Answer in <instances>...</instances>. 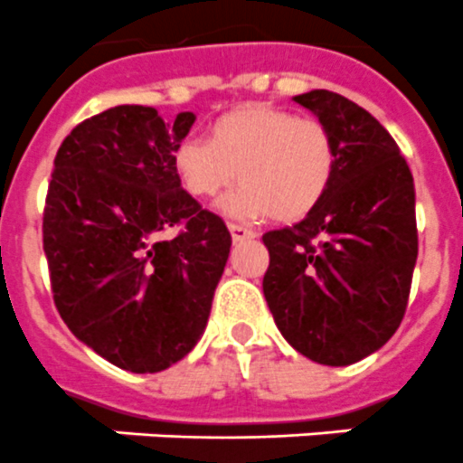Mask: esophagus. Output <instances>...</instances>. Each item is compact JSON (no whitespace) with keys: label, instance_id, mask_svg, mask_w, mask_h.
I'll use <instances>...</instances> for the list:
<instances>
[{"label":"esophagus","instance_id":"esophagus-1","mask_svg":"<svg viewBox=\"0 0 463 463\" xmlns=\"http://www.w3.org/2000/svg\"><path fill=\"white\" fill-rule=\"evenodd\" d=\"M228 231H231V237H232V242H244V240H254L256 232L254 231H249V228L244 226H237V223H228Z\"/></svg>","mask_w":463,"mask_h":463}]
</instances>
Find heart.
<instances>
[{
	"mask_svg": "<svg viewBox=\"0 0 463 463\" xmlns=\"http://www.w3.org/2000/svg\"><path fill=\"white\" fill-rule=\"evenodd\" d=\"M335 167L324 123L270 104L235 107L209 126V142L186 139L175 151L176 175L195 198H214L240 179L221 209L244 221L305 219L326 198Z\"/></svg>",
	"mask_w": 463,
	"mask_h": 463,
	"instance_id": "1",
	"label": "heart"
}]
</instances>
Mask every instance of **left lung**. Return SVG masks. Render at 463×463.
Segmentation results:
<instances>
[{
  "mask_svg": "<svg viewBox=\"0 0 463 463\" xmlns=\"http://www.w3.org/2000/svg\"><path fill=\"white\" fill-rule=\"evenodd\" d=\"M326 126L337 167L300 223L263 235V296L288 345L324 365L371 356L401 326L417 263L415 182L401 148L359 104L296 95Z\"/></svg>",
  "mask_w": 463,
  "mask_h": 463,
  "instance_id": "left-lung-1",
  "label": "left lung"
}]
</instances>
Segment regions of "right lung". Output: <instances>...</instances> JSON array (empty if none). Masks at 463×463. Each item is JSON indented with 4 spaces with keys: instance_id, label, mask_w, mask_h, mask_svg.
<instances>
[{
    "instance_id": "add662e5",
    "label": "right lung",
    "mask_w": 463,
    "mask_h": 463,
    "mask_svg": "<svg viewBox=\"0 0 463 463\" xmlns=\"http://www.w3.org/2000/svg\"><path fill=\"white\" fill-rule=\"evenodd\" d=\"M193 123V111L165 123L154 107L118 104L76 126L55 156L43 212L55 305L123 371L160 373L198 345L231 254L226 223L175 170Z\"/></svg>"
}]
</instances>
